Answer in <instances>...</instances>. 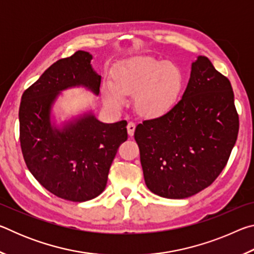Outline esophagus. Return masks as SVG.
I'll use <instances>...</instances> for the list:
<instances>
[{
	"label": "esophagus",
	"instance_id": "1",
	"mask_svg": "<svg viewBox=\"0 0 254 254\" xmlns=\"http://www.w3.org/2000/svg\"><path fill=\"white\" fill-rule=\"evenodd\" d=\"M127 128V134L130 136H133V134H134V130H135V124L133 122H128Z\"/></svg>",
	"mask_w": 254,
	"mask_h": 254
}]
</instances>
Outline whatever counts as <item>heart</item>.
<instances>
[{
	"label": "heart",
	"mask_w": 254,
	"mask_h": 254,
	"mask_svg": "<svg viewBox=\"0 0 254 254\" xmlns=\"http://www.w3.org/2000/svg\"><path fill=\"white\" fill-rule=\"evenodd\" d=\"M183 87L179 68L167 60L135 57L120 65L114 81L105 80L103 97L107 105L120 109L127 96H135L136 111L144 117H160L173 109Z\"/></svg>",
	"instance_id": "heart-1"
}]
</instances>
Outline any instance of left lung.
Returning a JSON list of instances; mask_svg holds the SVG:
<instances>
[{
    "mask_svg": "<svg viewBox=\"0 0 254 254\" xmlns=\"http://www.w3.org/2000/svg\"><path fill=\"white\" fill-rule=\"evenodd\" d=\"M238 133L230 80L207 57L198 56L177 104L135 127L145 185L165 198L197 194L224 169Z\"/></svg>",
    "mask_w": 254,
    "mask_h": 254,
    "instance_id": "1",
    "label": "left lung"
}]
</instances>
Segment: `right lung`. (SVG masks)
Listing matches in <instances>:
<instances>
[{
  "instance_id": "1",
  "label": "right lung",
  "mask_w": 254,
  "mask_h": 254,
  "mask_svg": "<svg viewBox=\"0 0 254 254\" xmlns=\"http://www.w3.org/2000/svg\"><path fill=\"white\" fill-rule=\"evenodd\" d=\"M92 58L78 50L53 64L25 89L19 110L21 150L30 173L51 194L79 203L102 194L112 161L127 139V121L102 123L92 112L62 127L51 123V107L62 91L83 86L100 94L101 76Z\"/></svg>"
}]
</instances>
